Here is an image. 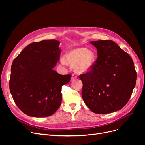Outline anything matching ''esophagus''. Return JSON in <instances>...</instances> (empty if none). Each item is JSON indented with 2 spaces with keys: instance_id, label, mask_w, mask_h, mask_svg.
Returning a JSON list of instances; mask_svg holds the SVG:
<instances>
[{
  "instance_id": "esophagus-1",
  "label": "esophagus",
  "mask_w": 145,
  "mask_h": 145,
  "mask_svg": "<svg viewBox=\"0 0 145 145\" xmlns=\"http://www.w3.org/2000/svg\"><path fill=\"white\" fill-rule=\"evenodd\" d=\"M77 78V76L76 75V74H72V76H71V80H74V79H75V78Z\"/></svg>"
}]
</instances>
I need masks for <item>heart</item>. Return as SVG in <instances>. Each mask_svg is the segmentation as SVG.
Masks as SVG:
<instances>
[{"mask_svg":"<svg viewBox=\"0 0 145 145\" xmlns=\"http://www.w3.org/2000/svg\"><path fill=\"white\" fill-rule=\"evenodd\" d=\"M95 56L94 52L85 48H77L69 50L61 60L62 64L74 66V69L77 74L89 72L94 65Z\"/></svg>","mask_w":145,"mask_h":145,"instance_id":"obj_1","label":"heart"}]
</instances>
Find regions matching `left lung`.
<instances>
[{"label":"left lung","instance_id":"8db88e82","mask_svg":"<svg viewBox=\"0 0 145 145\" xmlns=\"http://www.w3.org/2000/svg\"><path fill=\"white\" fill-rule=\"evenodd\" d=\"M97 59L89 72L79 76L85 103L96 114L115 112L128 102L135 86L137 74L130 56L112 40L90 42Z\"/></svg>","mask_w":145,"mask_h":145}]
</instances>
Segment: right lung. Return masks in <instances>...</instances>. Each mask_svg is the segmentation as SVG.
I'll use <instances>...</instances> for the list:
<instances>
[{
    "instance_id": "obj_1",
    "label": "right lung",
    "mask_w": 145,
    "mask_h": 145,
    "mask_svg": "<svg viewBox=\"0 0 145 145\" xmlns=\"http://www.w3.org/2000/svg\"><path fill=\"white\" fill-rule=\"evenodd\" d=\"M59 45L56 40L32 43L13 60L10 93L17 106L29 116H50L62 103V86L71 76L53 69L60 59Z\"/></svg>"
}]
</instances>
